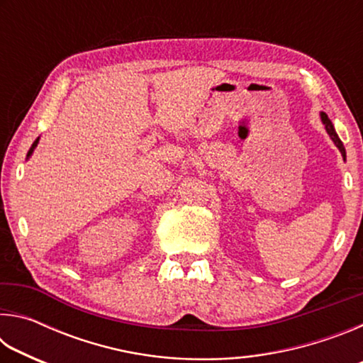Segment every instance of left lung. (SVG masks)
Segmentation results:
<instances>
[{"instance_id":"8db88e82","label":"left lung","mask_w":363,"mask_h":363,"mask_svg":"<svg viewBox=\"0 0 363 363\" xmlns=\"http://www.w3.org/2000/svg\"><path fill=\"white\" fill-rule=\"evenodd\" d=\"M320 116H322V123L325 125V130H327L328 136L331 138V140H333V143H335V145L337 147V149H340L342 158L346 160V149H344V145H342V143H341V139L337 138V134H336V131H335L333 125H331V121H330V118H328V115L322 112V113H320Z\"/></svg>"}]
</instances>
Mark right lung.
<instances>
[{"label":"right lung","mask_w":363,"mask_h":363,"mask_svg":"<svg viewBox=\"0 0 363 363\" xmlns=\"http://www.w3.org/2000/svg\"><path fill=\"white\" fill-rule=\"evenodd\" d=\"M38 140H40V138L35 140V143L32 144V147H30V150H28V153H27V158H30V157H32V153H33V150H35V147H36V145H38Z\"/></svg>","instance_id":"1"}]
</instances>
